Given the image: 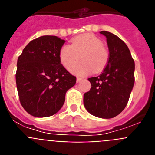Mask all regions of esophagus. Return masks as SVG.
<instances>
[{
	"label": "esophagus",
	"mask_w": 155,
	"mask_h": 155,
	"mask_svg": "<svg viewBox=\"0 0 155 155\" xmlns=\"http://www.w3.org/2000/svg\"><path fill=\"white\" fill-rule=\"evenodd\" d=\"M81 80H82L81 78H77V82H78H78H80Z\"/></svg>",
	"instance_id": "34e87169"
}]
</instances>
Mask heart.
<instances>
[{"label":"heart","instance_id":"1","mask_svg":"<svg viewBox=\"0 0 155 155\" xmlns=\"http://www.w3.org/2000/svg\"><path fill=\"white\" fill-rule=\"evenodd\" d=\"M80 55L83 61L75 64ZM59 58L64 68H70V72L83 76L93 71L103 70L109 61V53L96 35L84 34L74 38L71 45H64L59 52Z\"/></svg>","mask_w":155,"mask_h":155}]
</instances>
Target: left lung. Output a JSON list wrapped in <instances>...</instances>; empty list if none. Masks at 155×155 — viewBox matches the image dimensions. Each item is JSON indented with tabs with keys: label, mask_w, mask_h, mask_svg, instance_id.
<instances>
[{
	"label": "left lung",
	"mask_w": 155,
	"mask_h": 155,
	"mask_svg": "<svg viewBox=\"0 0 155 155\" xmlns=\"http://www.w3.org/2000/svg\"><path fill=\"white\" fill-rule=\"evenodd\" d=\"M106 37L108 64L98 77L90 78L91 89L84 94V105L89 113L102 119L113 118L125 109L134 84V59L125 42L109 31Z\"/></svg>",
	"instance_id": "left-lung-1"
}]
</instances>
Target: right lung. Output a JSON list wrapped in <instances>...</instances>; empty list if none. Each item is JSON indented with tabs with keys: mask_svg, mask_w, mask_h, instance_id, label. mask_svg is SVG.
Here are the masks:
<instances>
[{
	"mask_svg": "<svg viewBox=\"0 0 155 155\" xmlns=\"http://www.w3.org/2000/svg\"><path fill=\"white\" fill-rule=\"evenodd\" d=\"M65 40L42 35L31 40L18 58L16 85L22 107L31 116L56 114L65 94L76 83V77L61 64L59 52Z\"/></svg>",
	"mask_w": 155,
	"mask_h": 155,
	"instance_id": "obj_1",
	"label": "right lung"
}]
</instances>
